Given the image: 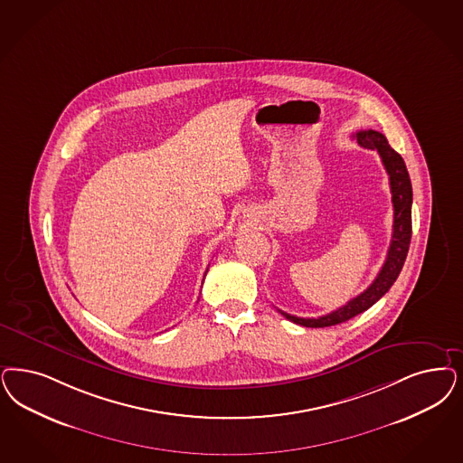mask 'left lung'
<instances>
[{"label":"left lung","mask_w":463,"mask_h":463,"mask_svg":"<svg viewBox=\"0 0 463 463\" xmlns=\"http://www.w3.org/2000/svg\"><path fill=\"white\" fill-rule=\"evenodd\" d=\"M357 144L364 148L378 150L380 157L383 160V165L386 173L390 175V190H392V202H393V234H392V242L388 248V255L383 263L382 270L378 277L373 280V284L361 292L357 298L351 299L349 303L335 311L319 317V318H299L294 315H288L280 311L288 321L296 325H303L307 328H325L344 323L347 319L354 318L361 315L363 311L369 309L376 301H380L383 296L393 286L397 277L402 271V267L405 263V258L409 253L411 246V238H412V184L411 177L407 173L405 162L400 157L384 138V135L374 129H366V131H357L354 135Z\"/></svg>","instance_id":"1"}]
</instances>
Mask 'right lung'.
Masks as SVG:
<instances>
[{
    "label": "right lung",
    "mask_w": 463,
    "mask_h": 463,
    "mask_svg": "<svg viewBox=\"0 0 463 463\" xmlns=\"http://www.w3.org/2000/svg\"><path fill=\"white\" fill-rule=\"evenodd\" d=\"M205 275H207V271H205Z\"/></svg>",
    "instance_id": "add662e5"
}]
</instances>
